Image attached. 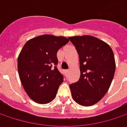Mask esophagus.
Wrapping results in <instances>:
<instances>
[{
	"instance_id": "1",
	"label": "esophagus",
	"mask_w": 127,
	"mask_h": 127,
	"mask_svg": "<svg viewBox=\"0 0 127 127\" xmlns=\"http://www.w3.org/2000/svg\"><path fill=\"white\" fill-rule=\"evenodd\" d=\"M65 73H68V72H69V71H68V70H65Z\"/></svg>"
}]
</instances>
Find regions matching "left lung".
Masks as SVG:
<instances>
[{"label": "left lung", "instance_id": "1", "mask_svg": "<svg viewBox=\"0 0 127 127\" xmlns=\"http://www.w3.org/2000/svg\"><path fill=\"white\" fill-rule=\"evenodd\" d=\"M79 56L81 76L70 84L72 97L78 105L88 107L99 102L108 91L114 78L115 60L106 42L89 35L68 38Z\"/></svg>", "mask_w": 127, "mask_h": 127}]
</instances>
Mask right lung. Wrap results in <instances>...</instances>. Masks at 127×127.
I'll list each match as a JSON object with an SVG mask.
<instances>
[{"label": "right lung", "instance_id": "1", "mask_svg": "<svg viewBox=\"0 0 127 127\" xmlns=\"http://www.w3.org/2000/svg\"><path fill=\"white\" fill-rule=\"evenodd\" d=\"M68 42L64 37L44 34L32 38L24 45L17 59L18 73L28 96L39 104L56 97L64 76L58 70L57 52Z\"/></svg>", "mask_w": 127, "mask_h": 127}]
</instances>
